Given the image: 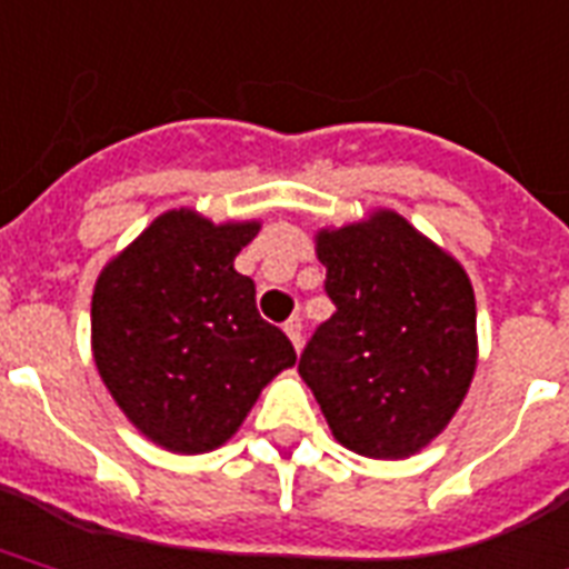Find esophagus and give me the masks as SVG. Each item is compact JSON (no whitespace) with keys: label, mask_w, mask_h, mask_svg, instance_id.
I'll list each match as a JSON object with an SVG mask.
<instances>
[{"label":"esophagus","mask_w":569,"mask_h":569,"mask_svg":"<svg viewBox=\"0 0 569 569\" xmlns=\"http://www.w3.org/2000/svg\"><path fill=\"white\" fill-rule=\"evenodd\" d=\"M283 331H286V337L292 340L295 352H298V349H301V319H298V316H295V319H289V322L283 325Z\"/></svg>","instance_id":"esophagus-1"}]
</instances>
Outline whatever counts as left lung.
Instances as JSON below:
<instances>
[{"instance_id":"8db88e82","label":"left lung","mask_w":569,"mask_h":569,"mask_svg":"<svg viewBox=\"0 0 569 569\" xmlns=\"http://www.w3.org/2000/svg\"><path fill=\"white\" fill-rule=\"evenodd\" d=\"M337 313L298 372L333 439L370 459H406L439 439L477 370L475 289L457 256L390 208L316 232Z\"/></svg>"}]
</instances>
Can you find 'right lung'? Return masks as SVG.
<instances>
[{
  "instance_id": "obj_1",
  "label": "right lung",
  "mask_w": 569,
  "mask_h": 569,
  "mask_svg": "<svg viewBox=\"0 0 569 569\" xmlns=\"http://www.w3.org/2000/svg\"><path fill=\"white\" fill-rule=\"evenodd\" d=\"M262 223H214L197 208L154 217L101 268L92 355L124 418L172 453H208L244 423L292 342L256 310L236 256Z\"/></svg>"
}]
</instances>
